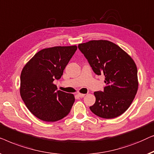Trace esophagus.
I'll list each match as a JSON object with an SVG mask.
<instances>
[{"label": "esophagus", "mask_w": 154, "mask_h": 154, "mask_svg": "<svg viewBox=\"0 0 154 154\" xmlns=\"http://www.w3.org/2000/svg\"><path fill=\"white\" fill-rule=\"evenodd\" d=\"M77 96L79 97V98H83V97H84L85 96V94H77Z\"/></svg>", "instance_id": "34e87169"}]
</instances>
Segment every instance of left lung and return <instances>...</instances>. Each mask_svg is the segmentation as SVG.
<instances>
[{"instance_id":"1","label":"left lung","mask_w":154,"mask_h":154,"mask_svg":"<svg viewBox=\"0 0 154 154\" xmlns=\"http://www.w3.org/2000/svg\"><path fill=\"white\" fill-rule=\"evenodd\" d=\"M96 75H104L106 86L96 91L93 113L104 119H113L128 109L138 88L137 66L131 56L114 43L91 40L78 45Z\"/></svg>"}]
</instances>
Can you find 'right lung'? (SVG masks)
Wrapping results in <instances>:
<instances>
[{"instance_id": "add662e5", "label": "right lung", "mask_w": 154, "mask_h": 154, "mask_svg": "<svg viewBox=\"0 0 154 154\" xmlns=\"http://www.w3.org/2000/svg\"><path fill=\"white\" fill-rule=\"evenodd\" d=\"M76 45L44 49L34 55L23 67L20 77V95L26 106L40 120L54 122L70 112L74 95L57 91L54 84L59 79Z\"/></svg>"}]
</instances>
